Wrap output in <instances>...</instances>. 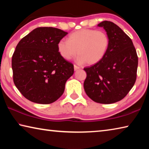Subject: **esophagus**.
<instances>
[{"label":"esophagus","instance_id":"34e87169","mask_svg":"<svg viewBox=\"0 0 149 149\" xmlns=\"http://www.w3.org/2000/svg\"><path fill=\"white\" fill-rule=\"evenodd\" d=\"M80 68L79 66H77L76 65H74V70H79Z\"/></svg>","mask_w":149,"mask_h":149}]
</instances>
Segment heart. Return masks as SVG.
<instances>
[{"label":"heart","instance_id":"1","mask_svg":"<svg viewBox=\"0 0 149 149\" xmlns=\"http://www.w3.org/2000/svg\"><path fill=\"white\" fill-rule=\"evenodd\" d=\"M110 38L103 31L82 29L70 34L68 41L60 40L57 49L60 56L70 60L79 54L77 61L89 65L97 64L103 59L109 48Z\"/></svg>","mask_w":149,"mask_h":149}]
</instances>
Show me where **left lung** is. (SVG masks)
Masks as SVG:
<instances>
[{"instance_id":"1","label":"left lung","mask_w":149,"mask_h":149,"mask_svg":"<svg viewBox=\"0 0 149 149\" xmlns=\"http://www.w3.org/2000/svg\"><path fill=\"white\" fill-rule=\"evenodd\" d=\"M110 38L107 53L97 64L85 67L84 86L88 97L100 104H112L123 99L137 79L138 56L130 37L112 22L98 24Z\"/></svg>"}]
</instances>
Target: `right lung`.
<instances>
[{
    "mask_svg": "<svg viewBox=\"0 0 149 149\" xmlns=\"http://www.w3.org/2000/svg\"><path fill=\"white\" fill-rule=\"evenodd\" d=\"M68 34L58 28L40 27L20 40L12 55L13 81L25 98L47 104L62 95L74 64L60 56L57 45Z\"/></svg>",
    "mask_w": 149,
    "mask_h": 149,
    "instance_id": "1",
    "label": "right lung"
}]
</instances>
